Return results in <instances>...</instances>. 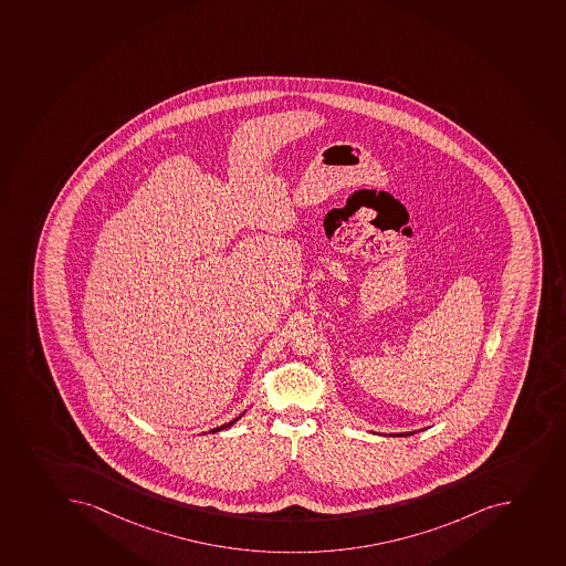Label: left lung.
Here are the masks:
<instances>
[{"label":"left lung","instance_id":"obj_1","mask_svg":"<svg viewBox=\"0 0 566 566\" xmlns=\"http://www.w3.org/2000/svg\"><path fill=\"white\" fill-rule=\"evenodd\" d=\"M417 431H409V433H400V434H391V437H409V434H415Z\"/></svg>","mask_w":566,"mask_h":566}]
</instances>
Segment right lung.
Segmentation results:
<instances>
[{
  "mask_svg": "<svg viewBox=\"0 0 566 566\" xmlns=\"http://www.w3.org/2000/svg\"><path fill=\"white\" fill-rule=\"evenodd\" d=\"M241 417H243V415H239V417L235 418V420H232V422L224 423V426H221V428L212 429V431H210V433H217V431H222V429L230 428V426H233V423L238 422L239 418H241Z\"/></svg>",
  "mask_w": 566,
  "mask_h": 566,
  "instance_id": "add662e5",
  "label": "right lung"
}]
</instances>
